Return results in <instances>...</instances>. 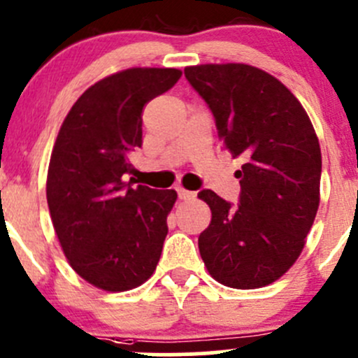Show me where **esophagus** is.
Masks as SVG:
<instances>
[{"label": "esophagus", "instance_id": "obj_1", "mask_svg": "<svg viewBox=\"0 0 358 358\" xmlns=\"http://www.w3.org/2000/svg\"><path fill=\"white\" fill-rule=\"evenodd\" d=\"M176 192H178V197H180V199H183V201H187V199H194V197H196V192H190V190L182 189V187H180V189H176Z\"/></svg>", "mask_w": 358, "mask_h": 358}]
</instances>
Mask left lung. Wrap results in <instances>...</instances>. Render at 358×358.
I'll return each instance as SVG.
<instances>
[{
  "mask_svg": "<svg viewBox=\"0 0 358 358\" xmlns=\"http://www.w3.org/2000/svg\"><path fill=\"white\" fill-rule=\"evenodd\" d=\"M185 78L215 117L218 136L244 164L239 204L199 197L211 223L199 236L209 273L236 289L282 277L298 259L319 209V138L301 103L273 76L246 64H206Z\"/></svg>",
  "mask_w": 358,
  "mask_h": 358,
  "instance_id": "left-lung-1",
  "label": "left lung"
}]
</instances>
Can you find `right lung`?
<instances>
[{"instance_id":"obj_1","label":"right lung","mask_w":358,"mask_h":358,"mask_svg":"<svg viewBox=\"0 0 358 358\" xmlns=\"http://www.w3.org/2000/svg\"><path fill=\"white\" fill-rule=\"evenodd\" d=\"M182 78L128 69L86 90L69 110L46 182L50 216L72 268L93 286L128 291L156 270L175 190L136 185L128 156L142 145V110Z\"/></svg>"}]
</instances>
